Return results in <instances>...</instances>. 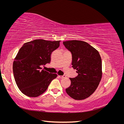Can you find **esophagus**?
<instances>
[{
	"instance_id": "1",
	"label": "esophagus",
	"mask_w": 124,
	"mask_h": 124,
	"mask_svg": "<svg viewBox=\"0 0 124 124\" xmlns=\"http://www.w3.org/2000/svg\"><path fill=\"white\" fill-rule=\"evenodd\" d=\"M58 77L61 78H66V76H65V75H63V76H58Z\"/></svg>"
}]
</instances>
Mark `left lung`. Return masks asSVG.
<instances>
[{
	"label": "left lung",
	"mask_w": 124,
	"mask_h": 124,
	"mask_svg": "<svg viewBox=\"0 0 124 124\" xmlns=\"http://www.w3.org/2000/svg\"><path fill=\"white\" fill-rule=\"evenodd\" d=\"M72 54V65L78 76L70 78L67 93L76 100L84 99L93 93L102 77V61L98 51L88 43L80 40L63 42Z\"/></svg>",
	"instance_id": "left-lung-1"
}]
</instances>
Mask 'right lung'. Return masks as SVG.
Segmentation results:
<instances>
[{"label": "right lung", "instance_id": "1", "mask_svg": "<svg viewBox=\"0 0 124 124\" xmlns=\"http://www.w3.org/2000/svg\"><path fill=\"white\" fill-rule=\"evenodd\" d=\"M61 41L36 39L24 43L15 58L13 72L15 81L25 95L36 97L46 91L57 75L42 69L50 63L51 54L60 46Z\"/></svg>", "mask_w": 124, "mask_h": 124}]
</instances>
